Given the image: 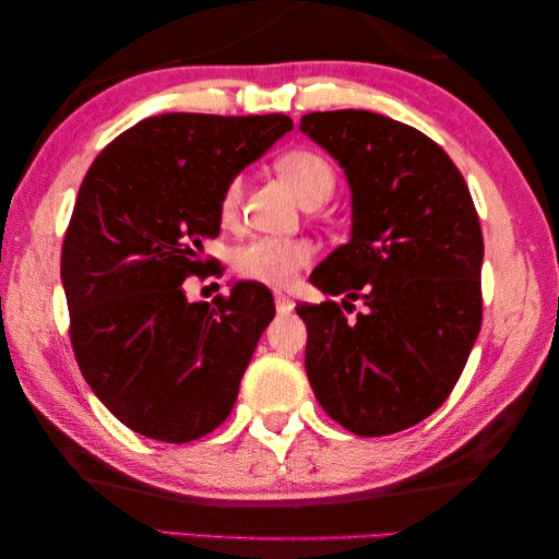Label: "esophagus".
<instances>
[{"label": "esophagus", "instance_id": "esophagus-1", "mask_svg": "<svg viewBox=\"0 0 559 559\" xmlns=\"http://www.w3.org/2000/svg\"><path fill=\"white\" fill-rule=\"evenodd\" d=\"M273 302H276L278 314H288V312H293V307H295V302L288 298L286 293H273Z\"/></svg>", "mask_w": 559, "mask_h": 559}]
</instances>
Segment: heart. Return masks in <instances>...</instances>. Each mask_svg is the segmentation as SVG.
<instances>
[{"mask_svg":"<svg viewBox=\"0 0 559 559\" xmlns=\"http://www.w3.org/2000/svg\"><path fill=\"white\" fill-rule=\"evenodd\" d=\"M278 170L288 177V182L295 187V192L305 204L326 201L336 189L334 165L322 153L310 148H298L281 156ZM242 192L245 182L240 175L225 185L218 201V216L225 225L235 223L240 216ZM312 257L314 247L302 237H257V240L237 249L235 266L245 278L283 288L295 278V273L310 264Z\"/></svg>","mask_w":559,"mask_h":559,"instance_id":"b5f03b06","label":"heart"}]
</instances>
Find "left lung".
Here are the masks:
<instances>
[{
  "label": "left lung",
  "mask_w": 559,
  "mask_h": 559,
  "mask_svg": "<svg viewBox=\"0 0 559 559\" xmlns=\"http://www.w3.org/2000/svg\"><path fill=\"white\" fill-rule=\"evenodd\" d=\"M300 129L346 173L350 240L310 281L338 302H302L305 370L329 418L360 437L432 415L483 322V233L459 168L430 136L367 110L310 112ZM366 310L353 320L352 302Z\"/></svg>",
  "instance_id": "obj_1"
}]
</instances>
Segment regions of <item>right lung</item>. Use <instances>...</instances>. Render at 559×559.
I'll use <instances>...</instances> for the list:
<instances>
[{"label": "right lung", "instance_id": "1", "mask_svg": "<svg viewBox=\"0 0 559 559\" xmlns=\"http://www.w3.org/2000/svg\"><path fill=\"white\" fill-rule=\"evenodd\" d=\"M293 129L288 115L146 117L83 177L62 247L69 336L81 374L129 430L185 444L228 418L271 293L237 281L189 302L225 185Z\"/></svg>", "mask_w": 559, "mask_h": 559}]
</instances>
